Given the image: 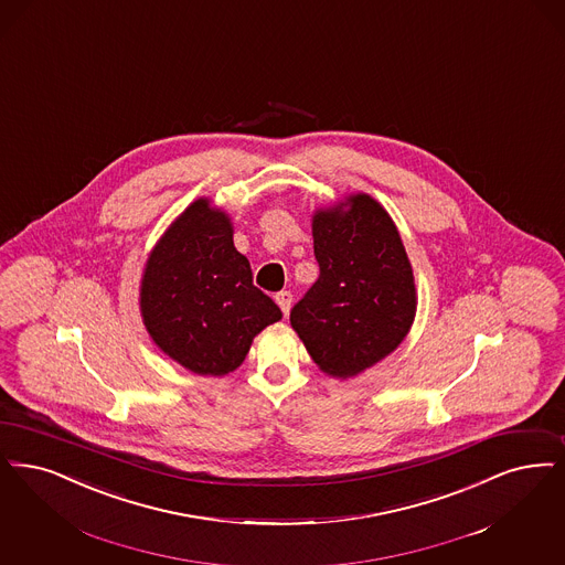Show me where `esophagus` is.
<instances>
[{"label":"esophagus","instance_id":"esophagus-1","mask_svg":"<svg viewBox=\"0 0 565 565\" xmlns=\"http://www.w3.org/2000/svg\"><path fill=\"white\" fill-rule=\"evenodd\" d=\"M275 302L279 305L281 313H284V316H288V313H290V307H292V294L279 292L275 296Z\"/></svg>","mask_w":565,"mask_h":565}]
</instances>
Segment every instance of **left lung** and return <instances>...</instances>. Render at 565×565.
I'll list each match as a JSON object with an SVG mask.
<instances>
[{
	"label": "left lung",
	"instance_id": "left-lung-1",
	"mask_svg": "<svg viewBox=\"0 0 565 565\" xmlns=\"http://www.w3.org/2000/svg\"><path fill=\"white\" fill-rule=\"evenodd\" d=\"M319 279L290 313L298 339L332 379L383 362L416 317V284L399 231L367 193L317 207L311 218Z\"/></svg>",
	"mask_w": 565,
	"mask_h": 565
}]
</instances>
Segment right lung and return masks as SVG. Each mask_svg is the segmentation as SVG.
<instances>
[{"instance_id": "right-lung-1", "label": "right lung", "mask_w": 565, "mask_h": 565, "mask_svg": "<svg viewBox=\"0 0 565 565\" xmlns=\"http://www.w3.org/2000/svg\"><path fill=\"white\" fill-rule=\"evenodd\" d=\"M138 305L159 351L200 376L237 370L254 337L281 319L252 284L231 216L210 198L189 203L149 252Z\"/></svg>"}]
</instances>
